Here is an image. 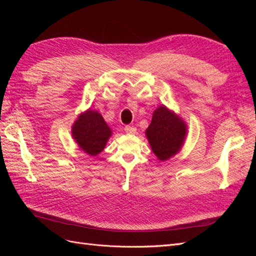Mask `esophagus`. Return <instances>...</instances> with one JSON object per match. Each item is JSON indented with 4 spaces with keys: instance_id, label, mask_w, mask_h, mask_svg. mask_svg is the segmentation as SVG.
Wrapping results in <instances>:
<instances>
[{
    "instance_id": "obj_1",
    "label": "esophagus",
    "mask_w": 256,
    "mask_h": 256,
    "mask_svg": "<svg viewBox=\"0 0 256 256\" xmlns=\"http://www.w3.org/2000/svg\"><path fill=\"white\" fill-rule=\"evenodd\" d=\"M124 130H125V132H127V134H136V128L134 126L127 125V126H125V128H124Z\"/></svg>"
}]
</instances>
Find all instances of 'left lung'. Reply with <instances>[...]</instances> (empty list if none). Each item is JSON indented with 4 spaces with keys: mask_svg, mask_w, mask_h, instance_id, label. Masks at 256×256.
I'll return each mask as SVG.
<instances>
[{
    "mask_svg": "<svg viewBox=\"0 0 256 256\" xmlns=\"http://www.w3.org/2000/svg\"><path fill=\"white\" fill-rule=\"evenodd\" d=\"M186 134V124L164 106L154 110L150 125L146 129L152 150L162 161L174 156L180 150Z\"/></svg>",
    "mask_w": 256,
    "mask_h": 256,
    "instance_id": "obj_1",
    "label": "left lung"
}]
</instances>
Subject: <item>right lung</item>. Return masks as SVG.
I'll return each mask as SVG.
<instances>
[{
	"mask_svg": "<svg viewBox=\"0 0 256 256\" xmlns=\"http://www.w3.org/2000/svg\"><path fill=\"white\" fill-rule=\"evenodd\" d=\"M111 136V129L98 112L88 110L82 113L72 126V136L81 148L90 156H96L104 148Z\"/></svg>",
	"mask_w": 256,
	"mask_h": 256,
	"instance_id": "1",
	"label": "right lung"
}]
</instances>
